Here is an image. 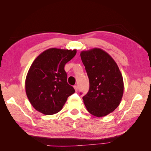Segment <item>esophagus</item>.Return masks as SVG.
Returning a JSON list of instances; mask_svg holds the SVG:
<instances>
[{
  "label": "esophagus",
  "mask_w": 151,
  "mask_h": 151,
  "mask_svg": "<svg viewBox=\"0 0 151 151\" xmlns=\"http://www.w3.org/2000/svg\"><path fill=\"white\" fill-rule=\"evenodd\" d=\"M74 88H75V90L76 92H77L78 91V86L77 85H75L74 86Z\"/></svg>",
  "instance_id": "obj_1"
}]
</instances>
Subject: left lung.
Here are the masks:
<instances>
[{
  "instance_id": "obj_1",
  "label": "left lung",
  "mask_w": 151,
  "mask_h": 151,
  "mask_svg": "<svg viewBox=\"0 0 151 151\" xmlns=\"http://www.w3.org/2000/svg\"><path fill=\"white\" fill-rule=\"evenodd\" d=\"M82 62L89 79V91L83 97L86 109L93 115L104 116L121 103L124 83L118 65L101 48L82 51Z\"/></svg>"
}]
</instances>
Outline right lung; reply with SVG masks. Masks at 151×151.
I'll return each mask as SVG.
<instances>
[{"mask_svg": "<svg viewBox=\"0 0 151 151\" xmlns=\"http://www.w3.org/2000/svg\"><path fill=\"white\" fill-rule=\"evenodd\" d=\"M76 50L51 48L33 61L25 81L27 96L32 106L51 115L63 109L67 98L75 93L67 83L65 65L75 57Z\"/></svg>", "mask_w": 151, "mask_h": 151, "instance_id": "obj_1", "label": "right lung"}]
</instances>
